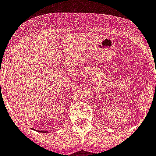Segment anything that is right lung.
<instances>
[{"mask_svg": "<svg viewBox=\"0 0 156 156\" xmlns=\"http://www.w3.org/2000/svg\"><path fill=\"white\" fill-rule=\"evenodd\" d=\"M40 132H44V133H46V131H43V130H41V131H40Z\"/></svg>", "mask_w": 156, "mask_h": 156, "instance_id": "obj_1", "label": "right lung"}]
</instances>
